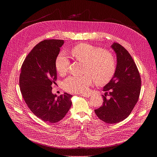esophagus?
I'll list each match as a JSON object with an SVG mask.
<instances>
[{
  "mask_svg": "<svg viewBox=\"0 0 157 157\" xmlns=\"http://www.w3.org/2000/svg\"><path fill=\"white\" fill-rule=\"evenodd\" d=\"M81 96H82V97H89L90 96V94H81L80 95Z\"/></svg>",
  "mask_w": 157,
  "mask_h": 157,
  "instance_id": "34e87169",
  "label": "esophagus"
}]
</instances>
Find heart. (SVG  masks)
Here are the masks:
<instances>
[{"instance_id": "heart-1", "label": "heart", "mask_w": 157, "mask_h": 157, "mask_svg": "<svg viewBox=\"0 0 157 157\" xmlns=\"http://www.w3.org/2000/svg\"><path fill=\"white\" fill-rule=\"evenodd\" d=\"M71 55L74 59L85 63L84 72L81 76H71L63 82V88L71 93H83L88 90L94 79L98 85L107 84L111 80L117 69V62L113 55L101 48L92 44L82 43L73 47ZM69 59L64 52L56 57L55 67L60 74L67 72Z\"/></svg>"}]
</instances>
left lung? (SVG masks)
<instances>
[{
	"instance_id": "left-lung-1",
	"label": "left lung",
	"mask_w": 157,
	"mask_h": 157,
	"mask_svg": "<svg viewBox=\"0 0 157 157\" xmlns=\"http://www.w3.org/2000/svg\"><path fill=\"white\" fill-rule=\"evenodd\" d=\"M111 47L117 55V69L111 80L103 88L102 105L95 113L103 121L114 124L127 118L134 109L141 92V80L127 49L117 43ZM108 94L109 99L106 98Z\"/></svg>"
}]
</instances>
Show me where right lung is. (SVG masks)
<instances>
[{
    "mask_svg": "<svg viewBox=\"0 0 157 157\" xmlns=\"http://www.w3.org/2000/svg\"><path fill=\"white\" fill-rule=\"evenodd\" d=\"M63 40L48 39L34 47L25 59L20 75V87L30 111L45 122L60 121L72 105V95L64 93L57 97L52 93L56 84L55 60Z\"/></svg>",
    "mask_w": 157,
    "mask_h": 157,
    "instance_id": "add662e5",
    "label": "right lung"
}]
</instances>
